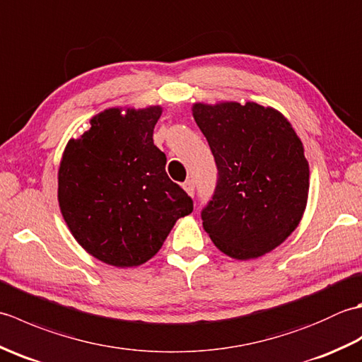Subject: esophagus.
<instances>
[{
    "instance_id": "1",
    "label": "esophagus",
    "mask_w": 362,
    "mask_h": 362,
    "mask_svg": "<svg viewBox=\"0 0 362 362\" xmlns=\"http://www.w3.org/2000/svg\"><path fill=\"white\" fill-rule=\"evenodd\" d=\"M183 189H185L189 196H194V180H187L183 183Z\"/></svg>"
}]
</instances>
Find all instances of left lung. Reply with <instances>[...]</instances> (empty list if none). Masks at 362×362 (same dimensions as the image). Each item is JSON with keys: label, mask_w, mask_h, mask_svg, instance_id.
I'll return each mask as SVG.
<instances>
[{"label": "left lung", "mask_w": 362, "mask_h": 362, "mask_svg": "<svg viewBox=\"0 0 362 362\" xmlns=\"http://www.w3.org/2000/svg\"><path fill=\"white\" fill-rule=\"evenodd\" d=\"M193 117L218 166L204 228L227 257L266 255L298 227L308 202L310 165L291 122L247 101L194 103Z\"/></svg>", "instance_id": "left-lung-1"}]
</instances>
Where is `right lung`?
I'll return each mask as SVG.
<instances>
[{
    "instance_id": "obj_1",
    "label": "right lung",
    "mask_w": 362,
    "mask_h": 362,
    "mask_svg": "<svg viewBox=\"0 0 362 362\" xmlns=\"http://www.w3.org/2000/svg\"><path fill=\"white\" fill-rule=\"evenodd\" d=\"M161 112V105L110 107L65 146L57 173L60 213L81 247L105 264H144L177 219L193 211L153 144Z\"/></svg>"
}]
</instances>
